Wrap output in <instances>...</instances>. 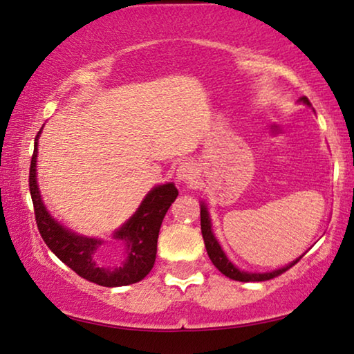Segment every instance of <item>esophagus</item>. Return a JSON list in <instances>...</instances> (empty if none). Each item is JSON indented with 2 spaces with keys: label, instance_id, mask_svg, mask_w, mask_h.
<instances>
[{
  "label": "esophagus",
  "instance_id": "obj_1",
  "mask_svg": "<svg viewBox=\"0 0 354 354\" xmlns=\"http://www.w3.org/2000/svg\"><path fill=\"white\" fill-rule=\"evenodd\" d=\"M197 176V167L192 162H183L176 169V180L183 185H192Z\"/></svg>",
  "mask_w": 354,
  "mask_h": 354
}]
</instances>
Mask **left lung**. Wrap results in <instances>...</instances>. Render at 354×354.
Instances as JSON below:
<instances>
[{
	"label": "left lung",
	"instance_id": "8db88e82",
	"mask_svg": "<svg viewBox=\"0 0 354 354\" xmlns=\"http://www.w3.org/2000/svg\"><path fill=\"white\" fill-rule=\"evenodd\" d=\"M301 102L310 106V102L308 100V97H301ZM201 232H202V238H204V243H205L207 254H209L212 263H214V266L218 268V270L223 273V275H226L228 279H232V280H238V281H266V280L275 279V277L281 275V273L293 267L295 263L298 262L301 257H303V256H301L299 259H296V261L291 262L290 266H286L283 268H279V270H273V272H267V273L243 272V270H239V268L234 267L233 263L228 261L226 254L221 251V246L218 244V241H216L214 233H212V223H210V218H209V212H207L204 204H201Z\"/></svg>",
	"mask_w": 354,
	"mask_h": 354
}]
</instances>
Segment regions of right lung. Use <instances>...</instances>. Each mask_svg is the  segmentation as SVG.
<instances>
[{
    "instance_id": "add662e5",
    "label": "right lung",
    "mask_w": 354,
    "mask_h": 354,
    "mask_svg": "<svg viewBox=\"0 0 354 354\" xmlns=\"http://www.w3.org/2000/svg\"><path fill=\"white\" fill-rule=\"evenodd\" d=\"M30 162L29 186L34 202L37 226L51 252L77 273L100 286H126L138 283L152 270L157 256L158 232L163 216L178 197L173 183L153 187L136 214L113 234L110 246L102 239L75 234L61 226L46 212L37 186V140Z\"/></svg>"
}]
</instances>
